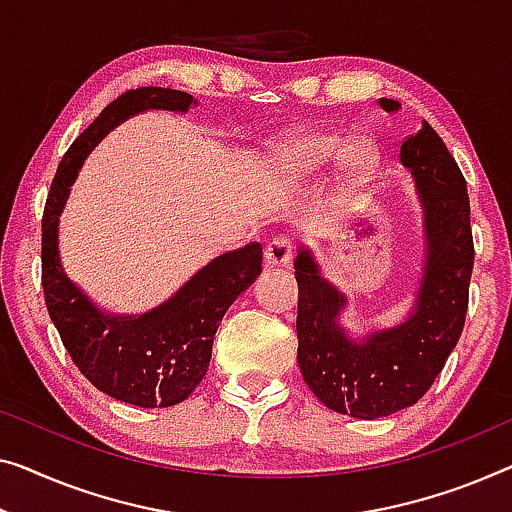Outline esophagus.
I'll return each mask as SVG.
<instances>
[{"label": "esophagus", "instance_id": "esophagus-1", "mask_svg": "<svg viewBox=\"0 0 512 512\" xmlns=\"http://www.w3.org/2000/svg\"><path fill=\"white\" fill-rule=\"evenodd\" d=\"M264 259H266V266H289L292 262V241L287 239V236H278V239H273L266 243L264 248Z\"/></svg>", "mask_w": 512, "mask_h": 512}]
</instances>
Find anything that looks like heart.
<instances>
[{"instance_id":"obj_1","label":"heart","mask_w":512,"mask_h":512,"mask_svg":"<svg viewBox=\"0 0 512 512\" xmlns=\"http://www.w3.org/2000/svg\"><path fill=\"white\" fill-rule=\"evenodd\" d=\"M338 158L347 181L354 186L368 183L379 167V151L368 137L347 142L345 135L324 131H310L278 142L271 154V167L282 183H299L326 170Z\"/></svg>"}]
</instances>
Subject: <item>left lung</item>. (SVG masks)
Masks as SVG:
<instances>
[{"label":"left lung","instance_id":"left-lung-1","mask_svg":"<svg viewBox=\"0 0 512 512\" xmlns=\"http://www.w3.org/2000/svg\"><path fill=\"white\" fill-rule=\"evenodd\" d=\"M379 105L386 112L400 108L391 98H379ZM400 160L416 181L427 241L421 289L407 322L349 340L338 324L345 296L322 278L308 248L294 259L301 375L319 402L363 421L391 416L423 398L460 340L469 308L474 236L467 181L427 121L402 142Z\"/></svg>","mask_w":512,"mask_h":512}]
</instances>
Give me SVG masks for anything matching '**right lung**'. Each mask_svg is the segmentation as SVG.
<instances>
[{
	"mask_svg": "<svg viewBox=\"0 0 512 512\" xmlns=\"http://www.w3.org/2000/svg\"><path fill=\"white\" fill-rule=\"evenodd\" d=\"M193 103L186 91L163 87L131 89L114 98L61 158L43 211V294L66 352L98 391L144 409L183 402L207 375L227 308L262 273V246L253 241L216 257L144 315H108L61 269L57 225L87 154L114 126L144 110L188 112Z\"/></svg>",
	"mask_w": 512,
	"mask_h": 512,
	"instance_id": "add662e5",
	"label": "right lung"
}]
</instances>
